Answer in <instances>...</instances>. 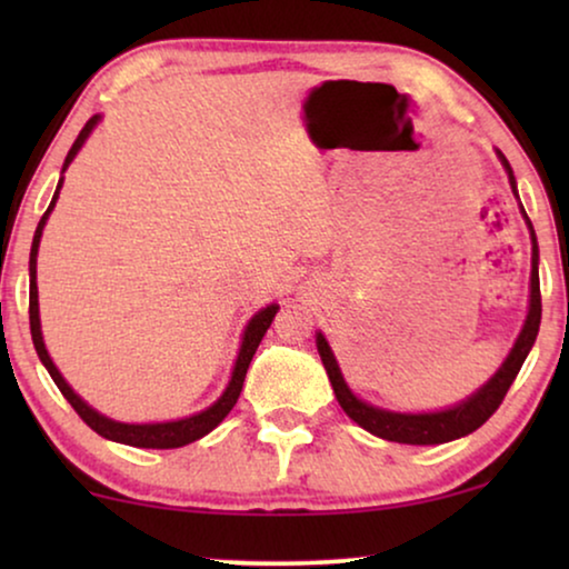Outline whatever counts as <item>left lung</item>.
Instances as JSON below:
<instances>
[{"label":"left lung","instance_id":"8db88e82","mask_svg":"<svg viewBox=\"0 0 569 569\" xmlns=\"http://www.w3.org/2000/svg\"><path fill=\"white\" fill-rule=\"evenodd\" d=\"M497 158H500L505 173H508L510 189L518 197L516 176H512V168L505 154L497 150ZM520 214L528 224V232H531V298H528V316L523 329H520L516 345H512L510 355L505 357V362L497 368L492 378L487 380L479 391H473L469 399L461 403H453V407L440 409V411H419V415H411V411H391L372 407V403L362 401L360 396L352 393V388L347 386L345 376H341L337 357H333L329 341L321 331L316 333V347L318 355H321V362L326 368V376L331 380L333 393H337L339 407L347 411L349 419H355L362 430L370 435H378V438L391 440V442H407V446H440V442L458 440L463 435H471L479 430L481 425L487 422L489 417L495 415L497 407H500L505 393L512 386V380L523 368L528 352H531L536 333H539L541 323V290H539V243H536L533 224L528 220L523 204H520Z\"/></svg>","mask_w":569,"mask_h":569}]
</instances>
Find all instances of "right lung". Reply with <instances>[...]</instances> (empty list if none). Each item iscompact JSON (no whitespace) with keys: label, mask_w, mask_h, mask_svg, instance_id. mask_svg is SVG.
<instances>
[{"label":"right lung","mask_w":569,"mask_h":569,"mask_svg":"<svg viewBox=\"0 0 569 569\" xmlns=\"http://www.w3.org/2000/svg\"><path fill=\"white\" fill-rule=\"evenodd\" d=\"M100 123V113L92 116V119L84 123L80 137L74 139L72 150H69L67 160H64V168H61V178L57 183V191H53V199L49 209H46V214L41 217V222H38L36 228V236H33V246H30V333H33V347L38 357H41L43 368L49 370V376L53 378V383L59 386V391L64 393V399L72 403L77 415H80L84 422H88L90 430H96L100 438L106 440H113V442H123V446H134V448H181V446H189V442L204 438L214 430L217 425L222 422L224 417L230 415V409L236 407L240 391H243V380H246V372H248V365H251L256 349H259L263 333L274 321L279 306L277 302H271V306L261 308L259 313H256L251 321H248L246 331H243V339H240V349H238V360L232 365V376L228 380V386H224V391L220 399H217L212 407L197 411V415L191 417H183V419H170V422H147V425H129V422H116V419L100 415L90 407L88 401L80 399V396L74 393V388L67 383L64 376H61L57 365H53L49 349L43 345V333H41V313H38V284H36V261H38V246H41V236H43V228H46V220H49V214L53 212V207H57V199H59V191H61V183H64V170L69 168V162L77 158V152L82 150V144L88 142V137L92 134V129H96Z\"/></svg>","instance_id":"1"}]
</instances>
